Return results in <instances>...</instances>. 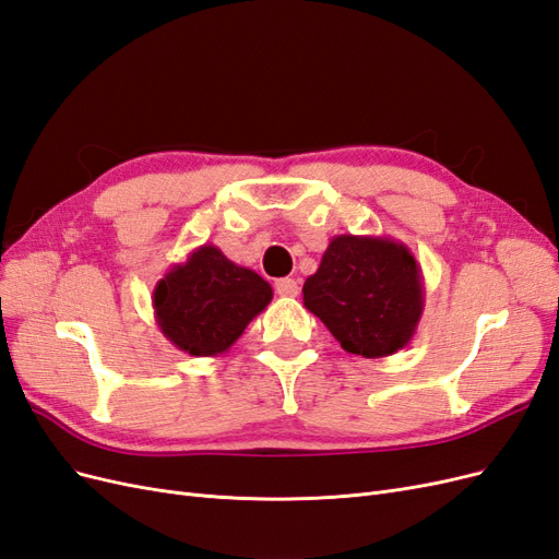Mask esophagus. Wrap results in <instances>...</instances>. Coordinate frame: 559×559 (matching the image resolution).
Returning <instances> with one entry per match:
<instances>
[{
    "label": "esophagus",
    "instance_id": "34e87169",
    "mask_svg": "<svg viewBox=\"0 0 559 559\" xmlns=\"http://www.w3.org/2000/svg\"><path fill=\"white\" fill-rule=\"evenodd\" d=\"M298 282L296 280H292V277H284V280H277L275 282V292L280 294V296H298Z\"/></svg>",
    "mask_w": 559,
    "mask_h": 559
}]
</instances>
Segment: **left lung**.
<instances>
[{
	"label": "left lung",
	"mask_w": 559,
	"mask_h": 559,
	"mask_svg": "<svg viewBox=\"0 0 559 559\" xmlns=\"http://www.w3.org/2000/svg\"><path fill=\"white\" fill-rule=\"evenodd\" d=\"M302 306L345 352L380 359L411 345L425 312V280L403 242L335 235L302 284Z\"/></svg>",
	"instance_id": "left-lung-1"
}]
</instances>
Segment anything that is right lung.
Returning a JSON list of instances; mask_svg holds the SVG:
<instances>
[{
    "label": "right lung",
    "instance_id": "1",
    "mask_svg": "<svg viewBox=\"0 0 559 559\" xmlns=\"http://www.w3.org/2000/svg\"><path fill=\"white\" fill-rule=\"evenodd\" d=\"M158 329L191 357H218L273 300V286L214 245L193 249L154 289Z\"/></svg>",
    "mask_w": 559,
    "mask_h": 559
}]
</instances>
